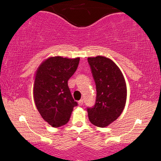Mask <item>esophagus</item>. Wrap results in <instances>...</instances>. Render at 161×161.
<instances>
[{"label":"esophagus","mask_w":161,"mask_h":161,"mask_svg":"<svg viewBox=\"0 0 161 161\" xmlns=\"http://www.w3.org/2000/svg\"><path fill=\"white\" fill-rule=\"evenodd\" d=\"M78 104L79 106H82L83 104H84V101H83V100H80V101H78Z\"/></svg>","instance_id":"obj_1"}]
</instances>
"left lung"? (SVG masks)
<instances>
[{"label": "left lung", "mask_w": 161, "mask_h": 161, "mask_svg": "<svg viewBox=\"0 0 161 161\" xmlns=\"http://www.w3.org/2000/svg\"><path fill=\"white\" fill-rule=\"evenodd\" d=\"M96 85V102L88 108V119L97 127L108 126L124 110L126 84L121 70L112 60L104 56L88 57Z\"/></svg>", "instance_id": "obj_1"}]
</instances>
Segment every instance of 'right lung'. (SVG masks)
Segmentation results:
<instances>
[{"instance_id": "right-lung-1", "label": "right lung", "mask_w": 161, "mask_h": 161, "mask_svg": "<svg viewBox=\"0 0 161 161\" xmlns=\"http://www.w3.org/2000/svg\"><path fill=\"white\" fill-rule=\"evenodd\" d=\"M79 57H51L38 66L33 84V98L44 120L52 127L69 121L77 102L73 98L68 80L78 67Z\"/></svg>"}]
</instances>
